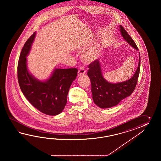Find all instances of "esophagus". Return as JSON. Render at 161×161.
<instances>
[{
  "label": "esophagus",
  "mask_w": 161,
  "mask_h": 161,
  "mask_svg": "<svg viewBox=\"0 0 161 161\" xmlns=\"http://www.w3.org/2000/svg\"><path fill=\"white\" fill-rule=\"evenodd\" d=\"M85 73L86 69H85V68H83V67H80V68L79 69V71H78V75H84Z\"/></svg>",
  "instance_id": "esophagus-1"
}]
</instances>
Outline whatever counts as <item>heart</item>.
Segmentation results:
<instances>
[{
    "label": "heart",
    "instance_id": "heart-1",
    "mask_svg": "<svg viewBox=\"0 0 161 161\" xmlns=\"http://www.w3.org/2000/svg\"><path fill=\"white\" fill-rule=\"evenodd\" d=\"M99 53V51L97 48H88L83 52L82 60L83 62L87 63H92L97 58Z\"/></svg>",
    "mask_w": 161,
    "mask_h": 161
}]
</instances>
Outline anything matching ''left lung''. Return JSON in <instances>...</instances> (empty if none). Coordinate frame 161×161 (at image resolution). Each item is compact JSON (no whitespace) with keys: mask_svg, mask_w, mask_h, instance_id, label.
I'll use <instances>...</instances> for the list:
<instances>
[{"mask_svg":"<svg viewBox=\"0 0 161 161\" xmlns=\"http://www.w3.org/2000/svg\"><path fill=\"white\" fill-rule=\"evenodd\" d=\"M121 36L132 47L138 51L133 39L128 34L121 25H120ZM136 71L130 79L119 83H110L104 78L102 74L101 66L98 59L90 63L87 72L91 85L92 99L94 103L101 108H109L118 105L121 100L130 96L136 85L139 75L140 56Z\"/></svg>","mask_w":161,"mask_h":161,"instance_id":"1","label":"left lung"}]
</instances>
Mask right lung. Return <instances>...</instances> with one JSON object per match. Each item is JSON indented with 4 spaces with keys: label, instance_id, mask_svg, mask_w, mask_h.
Masks as SVG:
<instances>
[{
    "label": "right lung",
    "instance_id": "right-lung-1",
    "mask_svg": "<svg viewBox=\"0 0 161 161\" xmlns=\"http://www.w3.org/2000/svg\"><path fill=\"white\" fill-rule=\"evenodd\" d=\"M36 32L25 42L18 63V79L21 91L33 106L42 113L56 116L61 113L67 103L69 89L76 79V69L56 68L48 79L41 81L29 72L27 57Z\"/></svg>",
    "mask_w": 161,
    "mask_h": 161
}]
</instances>
